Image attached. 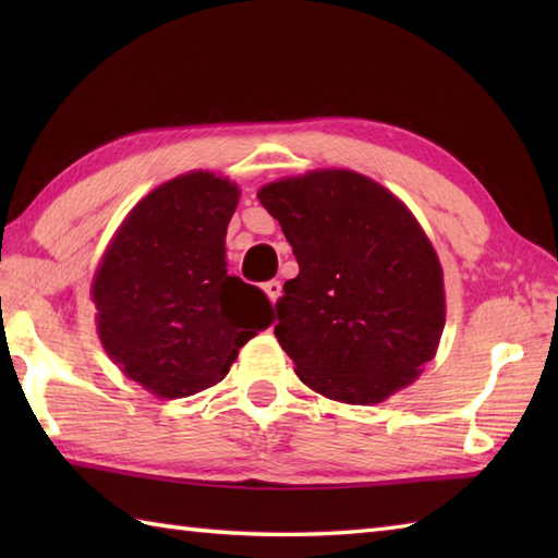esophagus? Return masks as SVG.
<instances>
[{
    "label": "esophagus",
    "mask_w": 558,
    "mask_h": 558,
    "mask_svg": "<svg viewBox=\"0 0 558 558\" xmlns=\"http://www.w3.org/2000/svg\"><path fill=\"white\" fill-rule=\"evenodd\" d=\"M264 292L268 294V300L276 304L280 300V294H282V282L280 280H268L264 286Z\"/></svg>",
    "instance_id": "obj_1"
}]
</instances>
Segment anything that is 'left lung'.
<instances>
[{
    "label": "left lung",
    "instance_id": "left-lung-1",
    "mask_svg": "<svg viewBox=\"0 0 558 558\" xmlns=\"http://www.w3.org/2000/svg\"><path fill=\"white\" fill-rule=\"evenodd\" d=\"M300 276L278 300L276 338L330 400L374 405L420 376L446 324L444 270L408 206L352 170L258 189Z\"/></svg>",
    "mask_w": 558,
    "mask_h": 558
}]
</instances>
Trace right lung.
<instances>
[{"label": "right lung", "instance_id": "obj_1", "mask_svg": "<svg viewBox=\"0 0 558 558\" xmlns=\"http://www.w3.org/2000/svg\"><path fill=\"white\" fill-rule=\"evenodd\" d=\"M240 189L189 172L141 198L93 278L98 336L158 398L216 386L248 338L272 324L264 290L230 276L225 234Z\"/></svg>", "mask_w": 558, "mask_h": 558}]
</instances>
